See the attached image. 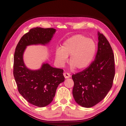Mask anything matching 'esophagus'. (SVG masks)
<instances>
[{
  "instance_id": "obj_1",
  "label": "esophagus",
  "mask_w": 126,
  "mask_h": 126,
  "mask_svg": "<svg viewBox=\"0 0 126 126\" xmlns=\"http://www.w3.org/2000/svg\"><path fill=\"white\" fill-rule=\"evenodd\" d=\"M63 76L65 78H69L70 77V75L68 72H64Z\"/></svg>"
}]
</instances>
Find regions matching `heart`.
<instances>
[{
	"instance_id": "obj_1",
	"label": "heart",
	"mask_w": 126,
	"mask_h": 126,
	"mask_svg": "<svg viewBox=\"0 0 126 126\" xmlns=\"http://www.w3.org/2000/svg\"><path fill=\"white\" fill-rule=\"evenodd\" d=\"M96 51L94 41L82 35H76L64 42L62 48L57 49L56 60L63 66L70 56L69 63L72 68L82 69L92 62Z\"/></svg>"
}]
</instances>
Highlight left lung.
I'll list each match as a JSON object with an SVG mask.
<instances>
[{
    "instance_id": "obj_1",
    "label": "left lung",
    "mask_w": 126,
    "mask_h": 126,
    "mask_svg": "<svg viewBox=\"0 0 126 126\" xmlns=\"http://www.w3.org/2000/svg\"><path fill=\"white\" fill-rule=\"evenodd\" d=\"M98 50L95 59L85 69L72 75V94L76 102L90 108L106 96L113 85L115 58L108 40L98 32Z\"/></svg>"
}]
</instances>
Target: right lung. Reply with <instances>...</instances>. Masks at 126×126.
Segmentation results:
<instances>
[{"label": "right lung", "instance_id": "1", "mask_svg": "<svg viewBox=\"0 0 126 126\" xmlns=\"http://www.w3.org/2000/svg\"><path fill=\"white\" fill-rule=\"evenodd\" d=\"M55 32L52 28L30 29L18 42L14 54L13 74L19 93L30 104L39 107L51 102L57 87L64 80L63 70L45 63L39 70H30L25 65L23 54L27 46L47 44Z\"/></svg>", "mask_w": 126, "mask_h": 126}]
</instances>
